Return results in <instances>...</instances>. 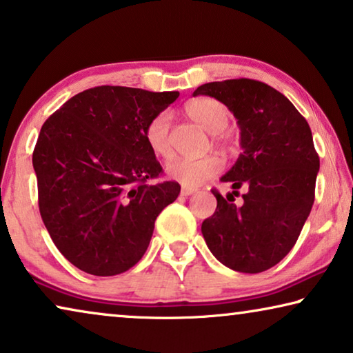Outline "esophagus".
Here are the masks:
<instances>
[{"label": "esophagus", "mask_w": 353, "mask_h": 353, "mask_svg": "<svg viewBox=\"0 0 353 353\" xmlns=\"http://www.w3.org/2000/svg\"><path fill=\"white\" fill-rule=\"evenodd\" d=\"M194 192H196V188H193V187H185V185H183V187H182V190H181L182 196H190V194H193Z\"/></svg>", "instance_id": "obj_1"}]
</instances>
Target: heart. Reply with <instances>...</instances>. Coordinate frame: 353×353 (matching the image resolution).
<instances>
[{"label":"heart","mask_w":353,"mask_h":353,"mask_svg":"<svg viewBox=\"0 0 353 353\" xmlns=\"http://www.w3.org/2000/svg\"><path fill=\"white\" fill-rule=\"evenodd\" d=\"M185 112L193 122L215 136V143H223L222 131L230 123V112L223 103L214 98H196L185 104ZM171 115L168 110L155 114L144 128V139L152 154L160 159L171 155L170 144ZM223 170V161L217 155H206L201 159H176L166 165L168 176L185 187H196L209 181Z\"/></svg>","instance_id":"heart-1"}]
</instances>
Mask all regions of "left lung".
<instances>
[{
	"label": "left lung",
	"mask_w": 353,
	"mask_h": 353,
	"mask_svg": "<svg viewBox=\"0 0 353 353\" xmlns=\"http://www.w3.org/2000/svg\"><path fill=\"white\" fill-rule=\"evenodd\" d=\"M223 103L241 128L234 166L222 177L233 193L244 188L243 205L212 190L217 209L201 225L215 259L230 270L256 274L293 249L315 198L320 168L309 123L276 88L254 79H228L198 87Z\"/></svg>",
	"instance_id": "left-lung-1"
}]
</instances>
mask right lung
<instances>
[{"instance_id":"add662e5","label":"right lung","mask_w":353,"mask_h":353,"mask_svg":"<svg viewBox=\"0 0 353 353\" xmlns=\"http://www.w3.org/2000/svg\"><path fill=\"white\" fill-rule=\"evenodd\" d=\"M177 97L93 87L42 125L33 152L39 212L57 249L81 271L115 276L133 268L181 192L174 181L152 182L163 168L144 139L147 122Z\"/></svg>"}]
</instances>
